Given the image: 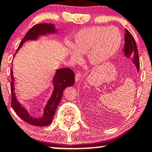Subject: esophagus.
<instances>
[{"instance_id": "obj_1", "label": "esophagus", "mask_w": 152, "mask_h": 152, "mask_svg": "<svg viewBox=\"0 0 152 152\" xmlns=\"http://www.w3.org/2000/svg\"><path fill=\"white\" fill-rule=\"evenodd\" d=\"M82 77V74L80 72H77L76 73L75 75V81L77 83V82H79V80H80V78Z\"/></svg>"}]
</instances>
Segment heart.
Here are the masks:
<instances>
[{
    "label": "heart",
    "instance_id": "b5f03b06",
    "mask_svg": "<svg viewBox=\"0 0 152 152\" xmlns=\"http://www.w3.org/2000/svg\"><path fill=\"white\" fill-rule=\"evenodd\" d=\"M122 34L115 26H92L80 30L74 37V45L68 44V53L73 62L81 60L87 53L92 65L104 64L115 55L122 44Z\"/></svg>",
    "mask_w": 152,
    "mask_h": 152
}]
</instances>
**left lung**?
Here are the masks:
<instances>
[{
    "mask_svg": "<svg viewBox=\"0 0 152 152\" xmlns=\"http://www.w3.org/2000/svg\"><path fill=\"white\" fill-rule=\"evenodd\" d=\"M125 35H124V54L126 57H132L133 59V62L137 66V69H140V58H139L138 50H137V44L134 38L128 30L125 29Z\"/></svg>",
    "mask_w": 152,
    "mask_h": 152,
    "instance_id": "8db88e82",
    "label": "left lung"
}]
</instances>
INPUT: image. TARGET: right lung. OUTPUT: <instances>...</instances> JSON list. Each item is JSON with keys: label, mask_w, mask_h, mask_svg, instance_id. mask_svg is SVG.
<instances>
[{"label": "right lung", "mask_w": 152, "mask_h": 152, "mask_svg": "<svg viewBox=\"0 0 152 152\" xmlns=\"http://www.w3.org/2000/svg\"><path fill=\"white\" fill-rule=\"evenodd\" d=\"M55 31L56 30L53 24L40 23V24L35 25L28 30V33L21 40L17 51L26 40H36L40 35H45L48 33H54ZM10 77H11V83H10L11 106L12 109L24 122L37 126H46L51 124L55 116V112H56L57 107H58L60 102L61 101L62 94H63L62 92L67 87L72 86L75 83V74L72 69L67 68V67L58 69L55 75L54 80H53V85L55 87L53 94L48 101L46 107H45L43 116L40 118H34L28 114L26 109L23 107L16 99L15 93H14L13 75H12V69H10Z\"/></svg>", "instance_id": "obj_1"}]
</instances>
